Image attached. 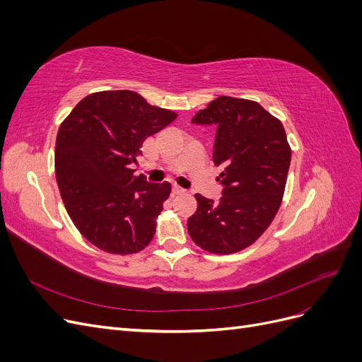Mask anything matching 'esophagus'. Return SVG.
<instances>
[{"label":"esophagus","instance_id":"esophagus-1","mask_svg":"<svg viewBox=\"0 0 362 362\" xmlns=\"http://www.w3.org/2000/svg\"><path fill=\"white\" fill-rule=\"evenodd\" d=\"M172 193H173V194H184L185 192H184L182 189L177 187V185H173V187H172Z\"/></svg>","mask_w":362,"mask_h":362}]
</instances>
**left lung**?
<instances>
[{
  "mask_svg": "<svg viewBox=\"0 0 362 362\" xmlns=\"http://www.w3.org/2000/svg\"><path fill=\"white\" fill-rule=\"evenodd\" d=\"M192 122L217 127L213 161L225 189L218 202L194 196L189 234L210 254H235L264 234L282 204L291 161L286 129L257 101L233 96L216 98Z\"/></svg>",
  "mask_w": 362,
  "mask_h": 362,
  "instance_id": "1",
  "label": "left lung"
}]
</instances>
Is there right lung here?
Wrapping results in <instances>:
<instances>
[{
  "mask_svg": "<svg viewBox=\"0 0 362 362\" xmlns=\"http://www.w3.org/2000/svg\"><path fill=\"white\" fill-rule=\"evenodd\" d=\"M133 90L87 95L63 120L56 140V178L71 221L87 242L133 255L154 238L169 182L148 184L131 169L146 137L177 119Z\"/></svg>",
  "mask_w": 362,
  "mask_h": 362,
  "instance_id": "1",
  "label": "right lung"
}]
</instances>
